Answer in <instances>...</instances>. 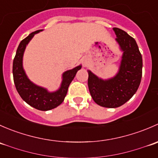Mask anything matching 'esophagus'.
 <instances>
[{"label":"esophagus","mask_w":158,"mask_h":158,"mask_svg":"<svg viewBox=\"0 0 158 158\" xmlns=\"http://www.w3.org/2000/svg\"><path fill=\"white\" fill-rule=\"evenodd\" d=\"M89 59L88 58H84L83 60H82V64H83L84 66H87L89 65Z\"/></svg>","instance_id":"obj_1"}]
</instances>
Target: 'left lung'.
<instances>
[{"instance_id":"1","label":"left lung","mask_w":158,"mask_h":158,"mask_svg":"<svg viewBox=\"0 0 158 158\" xmlns=\"http://www.w3.org/2000/svg\"><path fill=\"white\" fill-rule=\"evenodd\" d=\"M113 30L123 52L118 73L104 80L88 70L91 96L96 104L106 108H117L127 102L138 90L142 76V56L135 40L119 28Z\"/></svg>"}]
</instances>
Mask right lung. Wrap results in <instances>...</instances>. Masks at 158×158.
<instances>
[{
  "mask_svg": "<svg viewBox=\"0 0 158 158\" xmlns=\"http://www.w3.org/2000/svg\"><path fill=\"white\" fill-rule=\"evenodd\" d=\"M43 30L33 32L20 43L13 62V76L15 87L22 99L28 105L40 111H48L60 106L64 100L69 84L74 79L78 70L82 66L67 70L63 74V80L60 89L56 92H49L47 89L38 86L31 82L23 68V56L27 45L36 33Z\"/></svg>",
  "mask_w": 158,
  "mask_h": 158,
  "instance_id": "1",
  "label": "right lung"
}]
</instances>
